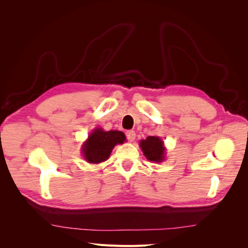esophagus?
Masks as SVG:
<instances>
[{"mask_svg":"<svg viewBox=\"0 0 248 248\" xmlns=\"http://www.w3.org/2000/svg\"><path fill=\"white\" fill-rule=\"evenodd\" d=\"M126 138L129 141H133L134 139H136V132L133 130H128L126 132Z\"/></svg>","mask_w":248,"mask_h":248,"instance_id":"1","label":"esophagus"}]
</instances>
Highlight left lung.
<instances>
[{
    "mask_svg": "<svg viewBox=\"0 0 248 248\" xmlns=\"http://www.w3.org/2000/svg\"><path fill=\"white\" fill-rule=\"evenodd\" d=\"M140 147L148 160L161 162L164 159L166 148L159 137H148L146 140H141Z\"/></svg>",
    "mask_w": 248,
    "mask_h": 248,
    "instance_id": "obj_1",
    "label": "left lung"
}]
</instances>
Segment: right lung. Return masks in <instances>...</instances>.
<instances>
[{"label": "right lung", "instance_id": "obj_1", "mask_svg": "<svg viewBox=\"0 0 248 248\" xmlns=\"http://www.w3.org/2000/svg\"><path fill=\"white\" fill-rule=\"evenodd\" d=\"M125 140L122 131H104L102 128H96L82 145L81 153L89 163H100L108 158L117 144H123Z\"/></svg>", "mask_w": 248, "mask_h": 248}]
</instances>
